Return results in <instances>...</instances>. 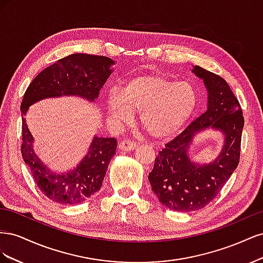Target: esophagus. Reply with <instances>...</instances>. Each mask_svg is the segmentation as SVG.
Returning <instances> with one entry per match:
<instances>
[{
  "instance_id": "esophagus-1",
  "label": "esophagus",
  "mask_w": 263,
  "mask_h": 263,
  "mask_svg": "<svg viewBox=\"0 0 263 263\" xmlns=\"http://www.w3.org/2000/svg\"><path fill=\"white\" fill-rule=\"evenodd\" d=\"M137 147V144L135 141L132 140H123L118 144V148L121 150H125V151H130L134 150L135 148Z\"/></svg>"
}]
</instances>
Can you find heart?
<instances>
[{
  "label": "heart",
  "mask_w": 263,
  "mask_h": 263,
  "mask_svg": "<svg viewBox=\"0 0 263 263\" xmlns=\"http://www.w3.org/2000/svg\"><path fill=\"white\" fill-rule=\"evenodd\" d=\"M196 102V91L191 83L151 73L128 79L121 92L109 91L106 110L119 123H127L132 112H139V122L149 136L165 139L189 121Z\"/></svg>",
  "instance_id": "obj_1"
}]
</instances>
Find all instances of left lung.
<instances>
[{"label": "left lung", "instance_id": "obj_1", "mask_svg": "<svg viewBox=\"0 0 263 263\" xmlns=\"http://www.w3.org/2000/svg\"><path fill=\"white\" fill-rule=\"evenodd\" d=\"M193 71L209 91L208 109L159 151L148 176L158 200L178 212L201 210L217 196L239 163L245 123L239 101L226 80L198 66ZM210 125L224 132L226 146L214 163L196 166L189 161L187 146L197 131Z\"/></svg>", "mask_w": 263, "mask_h": 263}]
</instances>
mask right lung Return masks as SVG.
Masks as SVG:
<instances>
[{
	"label": "right lung",
	"mask_w": 263,
	"mask_h": 263,
	"mask_svg": "<svg viewBox=\"0 0 263 263\" xmlns=\"http://www.w3.org/2000/svg\"><path fill=\"white\" fill-rule=\"evenodd\" d=\"M114 61L103 55L74 53L59 59L44 69L24 94L22 109V146L24 161L42 193L49 200L65 205L79 204L101 189L110 159L115 155V138L94 137L89 153L74 171L54 174L42 163L33 151V137L24 118L33 103L51 97L79 95L90 101L99 97L101 87L110 74Z\"/></svg>",
	"instance_id": "1"
}]
</instances>
